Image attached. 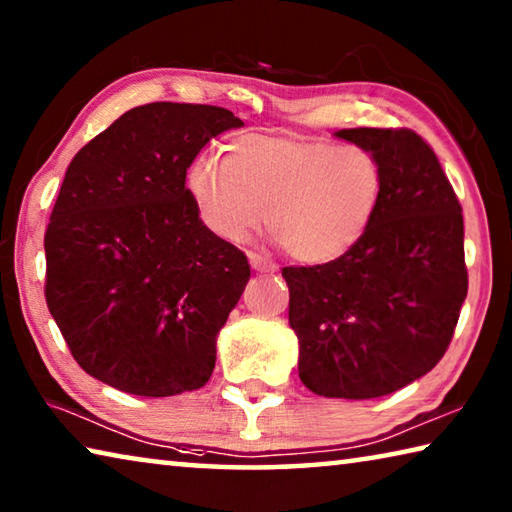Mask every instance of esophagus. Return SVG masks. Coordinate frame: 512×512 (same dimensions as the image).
<instances>
[{"label": "esophagus", "mask_w": 512, "mask_h": 512, "mask_svg": "<svg viewBox=\"0 0 512 512\" xmlns=\"http://www.w3.org/2000/svg\"><path fill=\"white\" fill-rule=\"evenodd\" d=\"M248 262H250V266L255 268V271H275V264L273 262H268V259H264L262 255H257V253H248Z\"/></svg>", "instance_id": "esophagus-1"}]
</instances>
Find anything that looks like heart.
Returning a JSON list of instances; mask_svg holds the SVG:
<instances>
[{"instance_id": "heart-1", "label": "heart", "mask_w": 512, "mask_h": 512, "mask_svg": "<svg viewBox=\"0 0 512 512\" xmlns=\"http://www.w3.org/2000/svg\"><path fill=\"white\" fill-rule=\"evenodd\" d=\"M187 192L198 219L230 244L266 221L302 264H327L359 244L384 196V169L363 146L282 135H244L225 158L196 155Z\"/></svg>"}]
</instances>
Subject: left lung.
<instances>
[{
  "instance_id": "obj_1",
  "label": "left lung",
  "mask_w": 512,
  "mask_h": 512,
  "mask_svg": "<svg viewBox=\"0 0 512 512\" xmlns=\"http://www.w3.org/2000/svg\"><path fill=\"white\" fill-rule=\"evenodd\" d=\"M377 155L384 196L357 246L289 266V325L309 391L343 400L395 393L436 366L467 296L461 203L431 146L409 128H343Z\"/></svg>"
}]
</instances>
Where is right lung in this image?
Returning <instances> with one entry per match:
<instances>
[{
    "instance_id": "right-lung-1",
    "label": "right lung",
    "mask_w": 512,
    "mask_h": 512,
    "mask_svg": "<svg viewBox=\"0 0 512 512\" xmlns=\"http://www.w3.org/2000/svg\"><path fill=\"white\" fill-rule=\"evenodd\" d=\"M239 126L219 106L155 101L69 162L45 232V298L76 363L117 391L169 397L212 377L250 266L198 219L185 178Z\"/></svg>"
}]
</instances>
